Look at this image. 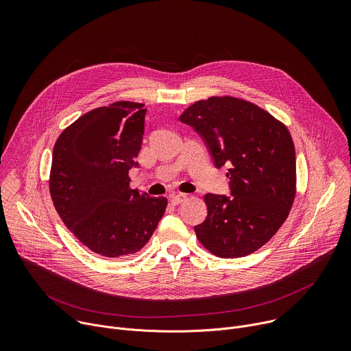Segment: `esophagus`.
Wrapping results in <instances>:
<instances>
[{
    "label": "esophagus",
    "mask_w": 351,
    "mask_h": 351,
    "mask_svg": "<svg viewBox=\"0 0 351 351\" xmlns=\"http://www.w3.org/2000/svg\"><path fill=\"white\" fill-rule=\"evenodd\" d=\"M186 198H187V195H186V194H183V193H178V194H173V195L171 197V202H172L175 206H178V204H182Z\"/></svg>",
    "instance_id": "34e87169"
}]
</instances>
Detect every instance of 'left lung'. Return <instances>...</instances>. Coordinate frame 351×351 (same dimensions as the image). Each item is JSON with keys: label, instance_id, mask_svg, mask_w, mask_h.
Instances as JSON below:
<instances>
[{"label": "left lung", "instance_id": "1", "mask_svg": "<svg viewBox=\"0 0 351 351\" xmlns=\"http://www.w3.org/2000/svg\"><path fill=\"white\" fill-rule=\"evenodd\" d=\"M208 148L214 165L228 168L230 197L206 194L207 218L197 239L221 258L263 247L286 221L295 195V152L287 128L234 97H210L179 118Z\"/></svg>", "mask_w": 351, "mask_h": 351}]
</instances>
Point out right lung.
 I'll list each match as a JSON object with an SVG mask.
<instances>
[{"mask_svg":"<svg viewBox=\"0 0 351 351\" xmlns=\"http://www.w3.org/2000/svg\"><path fill=\"white\" fill-rule=\"evenodd\" d=\"M144 104L118 101L95 108L58 137L49 193L66 228L91 252L111 258L134 254L161 221L168 199L129 187L138 168Z\"/></svg>","mask_w":351,"mask_h":351,"instance_id":"1","label":"right lung"}]
</instances>
